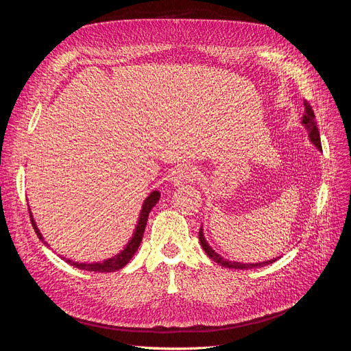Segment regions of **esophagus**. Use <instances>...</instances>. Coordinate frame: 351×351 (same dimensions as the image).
<instances>
[{
	"label": "esophagus",
	"instance_id": "34e87169",
	"mask_svg": "<svg viewBox=\"0 0 351 351\" xmlns=\"http://www.w3.org/2000/svg\"><path fill=\"white\" fill-rule=\"evenodd\" d=\"M199 178V171L193 167H180L177 168L173 177L171 182L174 186H183L187 183H193Z\"/></svg>",
	"mask_w": 351,
	"mask_h": 351
}]
</instances>
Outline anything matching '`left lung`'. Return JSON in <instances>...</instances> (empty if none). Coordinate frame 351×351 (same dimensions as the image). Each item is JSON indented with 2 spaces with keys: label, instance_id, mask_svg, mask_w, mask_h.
Returning a JSON list of instances; mask_svg holds the SVG:
<instances>
[{
  "label": "left lung",
  "instance_id": "8db88e82",
  "mask_svg": "<svg viewBox=\"0 0 351 351\" xmlns=\"http://www.w3.org/2000/svg\"><path fill=\"white\" fill-rule=\"evenodd\" d=\"M304 105V112H303V117H302V124L304 129L307 130V134H309V141L315 145V147H317V149L322 151V146H321V137H319V130H317L316 127V123H315V115H313V111H312V107L309 104H307L306 101L303 102ZM199 240H200V244H202V249L205 250V253L208 254V256L219 263L221 267H226V268H231V269H253V268H262V267H267V265L269 263H274L275 261H277L280 256L274 258L271 261H265V262H258V263H241V262H234V261H228V259H224L221 256L219 253H217L214 249H212L209 246V243L206 241L205 239V232H204V228L200 227L199 230Z\"/></svg>",
  "mask_w": 351,
  "mask_h": 351
}]
</instances>
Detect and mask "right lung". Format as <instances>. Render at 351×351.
<instances>
[{
    "mask_svg": "<svg viewBox=\"0 0 351 351\" xmlns=\"http://www.w3.org/2000/svg\"><path fill=\"white\" fill-rule=\"evenodd\" d=\"M159 197H161V193L158 192V190H152L145 200H143V205L141 209V214L139 218H137V224L133 230V234L130 237V240L127 241L125 246L123 247V250H120L117 254H114L112 258L108 259H104L102 262H76V261H71L66 256H61L62 261H66L69 265L74 268H79L83 271H90V272H112V271H119L123 267H125L127 263L130 262V259L134 256V253L139 249L142 239H143V232L146 228V222H147V217H149V212L152 210V208L158 204ZM30 212V221H32V226H34V230L38 234L39 240L45 244L47 247H49V244L45 241L44 236H42V232L39 231L36 222L34 219V215H32V210L29 208Z\"/></svg>",
    "mask_w": 351,
    "mask_h": 351,
    "instance_id": "obj_1",
    "label": "right lung"
}]
</instances>
